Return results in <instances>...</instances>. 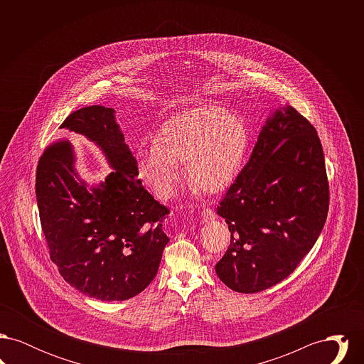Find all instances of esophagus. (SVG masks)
Listing matches in <instances>:
<instances>
[{
    "label": "esophagus",
    "mask_w": 364,
    "mask_h": 364,
    "mask_svg": "<svg viewBox=\"0 0 364 364\" xmlns=\"http://www.w3.org/2000/svg\"><path fill=\"white\" fill-rule=\"evenodd\" d=\"M213 220H215V213H214V210H211V208H206L203 211H202V223H210V221H213Z\"/></svg>",
    "instance_id": "34e87169"
}]
</instances>
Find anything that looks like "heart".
Instances as JSON below:
<instances>
[{"mask_svg":"<svg viewBox=\"0 0 364 364\" xmlns=\"http://www.w3.org/2000/svg\"><path fill=\"white\" fill-rule=\"evenodd\" d=\"M248 136L240 119L220 106H200L165 122L156 144L136 150L139 173L161 198L172 195L186 162L191 183L206 192H220L242 166Z\"/></svg>","mask_w":364,"mask_h":364,"instance_id":"heart-1","label":"heart"}]
</instances>
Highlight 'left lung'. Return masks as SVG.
Instances as JSON below:
<instances>
[{"label":"left lung","mask_w":364,"mask_h":364,"mask_svg":"<svg viewBox=\"0 0 364 364\" xmlns=\"http://www.w3.org/2000/svg\"><path fill=\"white\" fill-rule=\"evenodd\" d=\"M328 211L329 183L318 134L292 106L279 107L217 208L230 232L217 276L240 294L281 282L310 252Z\"/></svg>","instance_id":"8db88e82"}]
</instances>
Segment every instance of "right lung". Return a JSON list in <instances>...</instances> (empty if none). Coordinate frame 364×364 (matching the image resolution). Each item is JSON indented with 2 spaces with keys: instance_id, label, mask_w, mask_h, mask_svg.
Segmentation results:
<instances>
[{
  "instance_id": "right-lung-1",
  "label": "right lung",
  "mask_w": 364,
  "mask_h": 364,
  "mask_svg": "<svg viewBox=\"0 0 364 364\" xmlns=\"http://www.w3.org/2000/svg\"><path fill=\"white\" fill-rule=\"evenodd\" d=\"M63 129L95 143L112 168L104 183L87 187L75 169L68 139L48 146L36 168V202L50 259L79 292L122 301L154 279L169 237V210L144 190L136 159L125 144L114 109L82 107Z\"/></svg>"
}]
</instances>
